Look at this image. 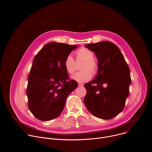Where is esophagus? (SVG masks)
I'll return each mask as SVG.
<instances>
[{
    "label": "esophagus",
    "mask_w": 152,
    "mask_h": 152,
    "mask_svg": "<svg viewBox=\"0 0 152 152\" xmlns=\"http://www.w3.org/2000/svg\"><path fill=\"white\" fill-rule=\"evenodd\" d=\"M78 86L80 87V86H83V84L81 83H78Z\"/></svg>",
    "instance_id": "obj_1"
}]
</instances>
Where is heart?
Returning a JSON list of instances; mask_svg holds the SVG:
<instances>
[{"label": "heart", "instance_id": "obj_1", "mask_svg": "<svg viewBox=\"0 0 152 152\" xmlns=\"http://www.w3.org/2000/svg\"><path fill=\"white\" fill-rule=\"evenodd\" d=\"M77 59L85 60L81 66L82 70L76 73L72 79L78 82H85L92 77V73L96 74L98 70V65L94 60V53L88 49L82 48L76 52ZM64 66L66 71L73 75L76 70V62L72 55H68L64 62Z\"/></svg>", "mask_w": 152, "mask_h": 152}]
</instances>
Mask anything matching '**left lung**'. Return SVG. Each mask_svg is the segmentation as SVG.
I'll use <instances>...</instances> for the list:
<instances>
[{
    "instance_id": "8db88e82",
    "label": "left lung",
    "mask_w": 152,
    "mask_h": 152,
    "mask_svg": "<svg viewBox=\"0 0 152 152\" xmlns=\"http://www.w3.org/2000/svg\"><path fill=\"white\" fill-rule=\"evenodd\" d=\"M96 54L98 72L95 78L85 84L83 102L89 112L99 118L109 120L120 114L125 105L131 83L128 65L119 48L110 41L85 45ZM104 84L107 85L103 88Z\"/></svg>"
}]
</instances>
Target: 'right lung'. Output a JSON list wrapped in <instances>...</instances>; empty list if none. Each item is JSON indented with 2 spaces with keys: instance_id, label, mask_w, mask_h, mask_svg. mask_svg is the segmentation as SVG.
<instances>
[{
  "instance_id": "obj_1",
  "label": "right lung",
  "mask_w": 152,
  "mask_h": 152,
  "mask_svg": "<svg viewBox=\"0 0 152 152\" xmlns=\"http://www.w3.org/2000/svg\"><path fill=\"white\" fill-rule=\"evenodd\" d=\"M77 48L64 43L52 42L35 55L29 76L26 94L32 114L42 121L58 117L66 104L68 96L77 87L69 80L64 62Z\"/></svg>"
}]
</instances>
